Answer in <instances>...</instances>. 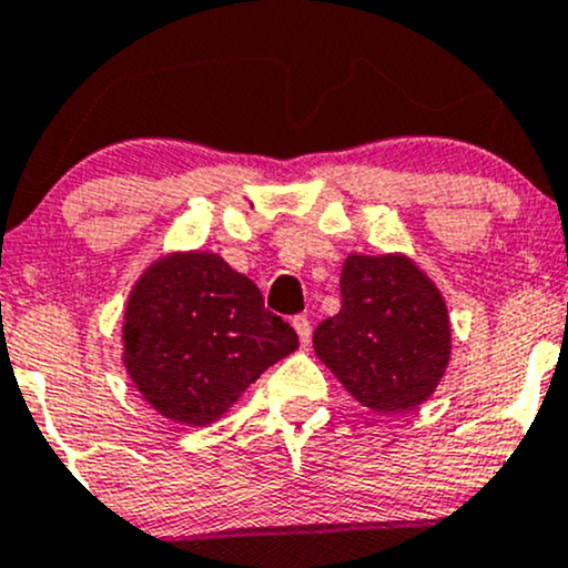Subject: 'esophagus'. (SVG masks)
I'll use <instances>...</instances> for the list:
<instances>
[{
  "label": "esophagus",
  "mask_w": 568,
  "mask_h": 568,
  "mask_svg": "<svg viewBox=\"0 0 568 568\" xmlns=\"http://www.w3.org/2000/svg\"><path fill=\"white\" fill-rule=\"evenodd\" d=\"M294 329H296V334H300V343L304 345V348H307L310 337H313V326H310V321L304 318V315H296V318H294Z\"/></svg>",
  "instance_id": "esophagus-1"
}]
</instances>
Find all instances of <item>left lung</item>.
Here are the masks:
<instances>
[{"instance_id": "1", "label": "left lung", "mask_w": 568, "mask_h": 568, "mask_svg": "<svg viewBox=\"0 0 568 568\" xmlns=\"http://www.w3.org/2000/svg\"><path fill=\"white\" fill-rule=\"evenodd\" d=\"M343 307L313 334L315 356L375 414H399L438 389L452 362V321L433 277L405 253H351Z\"/></svg>"}]
</instances>
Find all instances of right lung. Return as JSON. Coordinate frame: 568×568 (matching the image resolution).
I'll use <instances>...</instances> for the list:
<instances>
[{
	"mask_svg": "<svg viewBox=\"0 0 568 568\" xmlns=\"http://www.w3.org/2000/svg\"><path fill=\"white\" fill-rule=\"evenodd\" d=\"M300 337L264 307L258 285L209 250H171L124 304L122 364L149 408L204 427L223 419Z\"/></svg>",
	"mask_w": 568,
	"mask_h": 568,
	"instance_id": "add662e5",
	"label": "right lung"
}]
</instances>
